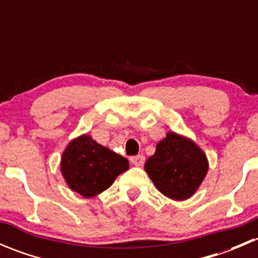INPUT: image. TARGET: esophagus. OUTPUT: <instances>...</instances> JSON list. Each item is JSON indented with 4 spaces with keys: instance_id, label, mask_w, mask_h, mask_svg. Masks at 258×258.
<instances>
[{
    "instance_id": "1",
    "label": "esophagus",
    "mask_w": 258,
    "mask_h": 258,
    "mask_svg": "<svg viewBox=\"0 0 258 258\" xmlns=\"http://www.w3.org/2000/svg\"><path fill=\"white\" fill-rule=\"evenodd\" d=\"M130 161L132 162V165L135 166H142L145 163V156L144 155H137L134 157L130 158Z\"/></svg>"
}]
</instances>
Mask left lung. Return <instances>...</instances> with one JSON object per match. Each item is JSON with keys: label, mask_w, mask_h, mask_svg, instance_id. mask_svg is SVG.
Returning <instances> with one entry per match:
<instances>
[{"label": "left lung", "mask_w": 258, "mask_h": 258, "mask_svg": "<svg viewBox=\"0 0 258 258\" xmlns=\"http://www.w3.org/2000/svg\"><path fill=\"white\" fill-rule=\"evenodd\" d=\"M145 171L161 194L183 201L199 189L209 171V161L192 140L168 132L156 146L155 155L146 161Z\"/></svg>", "instance_id": "8db88e82"}]
</instances>
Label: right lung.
<instances>
[{
	"instance_id": "add662e5",
	"label": "right lung",
	"mask_w": 258,
	"mask_h": 258,
	"mask_svg": "<svg viewBox=\"0 0 258 258\" xmlns=\"http://www.w3.org/2000/svg\"><path fill=\"white\" fill-rule=\"evenodd\" d=\"M127 158L82 135L67 145L61 158V172L72 191L83 197L96 196L128 170Z\"/></svg>"
}]
</instances>
